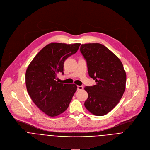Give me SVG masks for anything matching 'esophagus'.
I'll return each mask as SVG.
<instances>
[{"mask_svg": "<svg viewBox=\"0 0 150 150\" xmlns=\"http://www.w3.org/2000/svg\"><path fill=\"white\" fill-rule=\"evenodd\" d=\"M83 89V87L82 86H77V90L78 91L82 90Z\"/></svg>", "mask_w": 150, "mask_h": 150, "instance_id": "1", "label": "esophagus"}]
</instances>
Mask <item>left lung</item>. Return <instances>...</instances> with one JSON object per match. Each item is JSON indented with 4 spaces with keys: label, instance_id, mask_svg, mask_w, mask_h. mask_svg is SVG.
Here are the masks:
<instances>
[{
    "label": "left lung",
    "instance_id": "1",
    "mask_svg": "<svg viewBox=\"0 0 150 150\" xmlns=\"http://www.w3.org/2000/svg\"><path fill=\"white\" fill-rule=\"evenodd\" d=\"M86 61L89 76L96 85L85 86L88 97L85 108L96 116H103L119 103L125 89L126 73L118 57L99 43L82 44L80 49Z\"/></svg>",
    "mask_w": 150,
    "mask_h": 150
}]
</instances>
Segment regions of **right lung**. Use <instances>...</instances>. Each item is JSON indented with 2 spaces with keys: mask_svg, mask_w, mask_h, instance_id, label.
Masks as SVG:
<instances>
[{
  "mask_svg": "<svg viewBox=\"0 0 150 150\" xmlns=\"http://www.w3.org/2000/svg\"><path fill=\"white\" fill-rule=\"evenodd\" d=\"M80 43L47 44L29 65L25 75L28 93L36 106L49 117L65 112L77 89L75 84H64L56 80L64 74V61L77 52Z\"/></svg>",
  "mask_w": 150,
  "mask_h": 150,
  "instance_id": "add662e5",
  "label": "right lung"
}]
</instances>
